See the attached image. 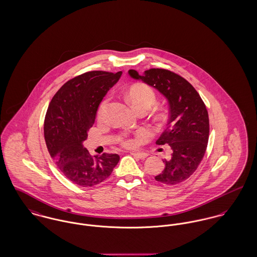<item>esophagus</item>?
I'll return each mask as SVG.
<instances>
[{
    "label": "esophagus",
    "instance_id": "obj_1",
    "mask_svg": "<svg viewBox=\"0 0 257 257\" xmlns=\"http://www.w3.org/2000/svg\"><path fill=\"white\" fill-rule=\"evenodd\" d=\"M131 155L134 156V157H136V158H141V159H144V158H146L148 157V154H147V153H132Z\"/></svg>",
    "mask_w": 257,
    "mask_h": 257
}]
</instances>
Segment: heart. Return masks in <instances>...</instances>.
<instances>
[{"mask_svg": "<svg viewBox=\"0 0 257 257\" xmlns=\"http://www.w3.org/2000/svg\"><path fill=\"white\" fill-rule=\"evenodd\" d=\"M127 97L130 100V102L132 103V105L137 110L143 109V108L149 109L156 101V93L153 90V88L144 84H138V85L132 86L128 91ZM106 107H107V99H104L99 105V116H102L105 113ZM120 144L125 148H133L136 146L137 141L135 138L125 136L120 139Z\"/></svg>", "mask_w": 257, "mask_h": 257, "instance_id": "b5f03b06", "label": "heart"}]
</instances>
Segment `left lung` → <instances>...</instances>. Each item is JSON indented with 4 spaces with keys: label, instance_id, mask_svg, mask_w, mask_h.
<instances>
[{
    "label": "left lung",
    "instance_id": "left-lung-1",
    "mask_svg": "<svg viewBox=\"0 0 257 257\" xmlns=\"http://www.w3.org/2000/svg\"><path fill=\"white\" fill-rule=\"evenodd\" d=\"M128 74L158 90L168 101L167 128L157 144L169 145L172 154L163 160L165 167L155 179L168 186L184 182L197 170L206 151L209 119L204 102L187 80L172 71L152 68L140 75L130 69Z\"/></svg>",
    "mask_w": 257,
    "mask_h": 257
}]
</instances>
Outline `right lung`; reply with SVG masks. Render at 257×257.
I'll use <instances>...</instances> for the list:
<instances>
[{
  "label": "right lung",
  "instance_id": "1",
  "mask_svg": "<svg viewBox=\"0 0 257 257\" xmlns=\"http://www.w3.org/2000/svg\"><path fill=\"white\" fill-rule=\"evenodd\" d=\"M121 74L90 71L76 76L59 89L48 107L44 123L48 151L61 173L81 187H93L107 179L120 159L116 154L92 157L83 142L100 101Z\"/></svg>",
  "mask_w": 257,
  "mask_h": 257
}]
</instances>
